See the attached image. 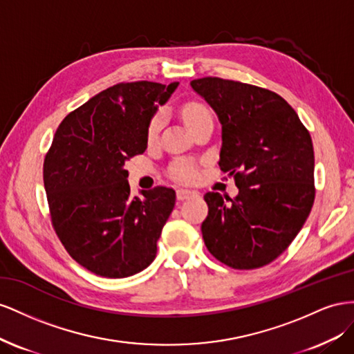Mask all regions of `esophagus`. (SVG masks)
Returning a JSON list of instances; mask_svg holds the SVG:
<instances>
[{"instance_id":"1","label":"esophagus","mask_w":354,"mask_h":354,"mask_svg":"<svg viewBox=\"0 0 354 354\" xmlns=\"http://www.w3.org/2000/svg\"><path fill=\"white\" fill-rule=\"evenodd\" d=\"M193 196H197V191H194V189H185V188L176 189L178 200H185V198H189V197H193Z\"/></svg>"}]
</instances>
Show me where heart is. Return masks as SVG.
I'll return each instance as SVG.
<instances>
[{"label": "heart", "instance_id": "obj_1", "mask_svg": "<svg viewBox=\"0 0 354 354\" xmlns=\"http://www.w3.org/2000/svg\"><path fill=\"white\" fill-rule=\"evenodd\" d=\"M180 115H183L185 124L189 129H193L196 124L200 123V121L212 118L209 109L198 102L185 104L183 108H180ZM161 126H163V115L156 114L148 123L147 139L154 140L160 132ZM197 175H198V170L196 165L187 160H179L170 167V176L179 180V183H193V180L197 178Z\"/></svg>", "mask_w": 354, "mask_h": 354}]
</instances>
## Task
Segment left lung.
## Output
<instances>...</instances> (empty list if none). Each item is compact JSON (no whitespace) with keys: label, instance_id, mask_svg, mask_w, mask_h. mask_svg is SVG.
<instances>
[{"label":"left lung","instance_id":"obj_1","mask_svg":"<svg viewBox=\"0 0 354 354\" xmlns=\"http://www.w3.org/2000/svg\"><path fill=\"white\" fill-rule=\"evenodd\" d=\"M191 87L219 118V167L239 188L234 198L205 194V245L231 268L264 267L288 249L315 203L311 136L271 90L218 77L193 80Z\"/></svg>","mask_w":354,"mask_h":354}]
</instances>
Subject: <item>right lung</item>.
Listing matches in <instances>:
<instances>
[{"label":"right lung","instance_id":"1","mask_svg":"<svg viewBox=\"0 0 354 354\" xmlns=\"http://www.w3.org/2000/svg\"><path fill=\"white\" fill-rule=\"evenodd\" d=\"M179 83H120L88 99L59 124L43 178L52 224L68 254L97 276L145 270L157 254L175 191L130 196L126 161L145 153L147 127Z\"/></svg>","mask_w":354,"mask_h":354}]
</instances>
